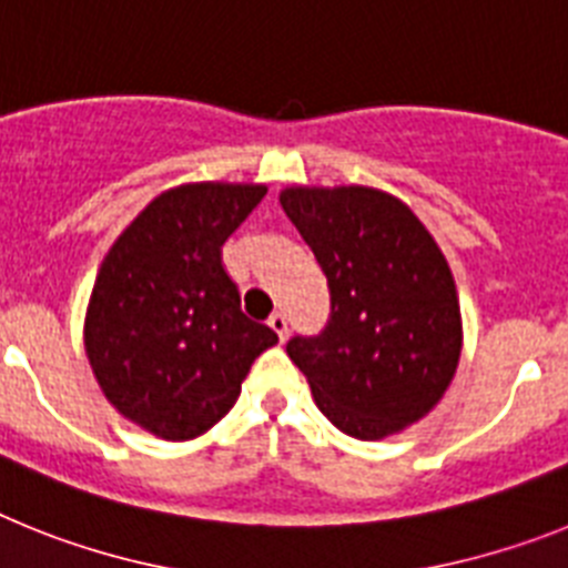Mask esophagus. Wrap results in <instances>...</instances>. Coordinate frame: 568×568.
Listing matches in <instances>:
<instances>
[{
    "instance_id": "esophagus-1",
    "label": "esophagus",
    "mask_w": 568,
    "mask_h": 568,
    "mask_svg": "<svg viewBox=\"0 0 568 568\" xmlns=\"http://www.w3.org/2000/svg\"><path fill=\"white\" fill-rule=\"evenodd\" d=\"M268 325H271V328H274V332H277L280 339L288 337V320H285L283 312H274V314H271Z\"/></svg>"
}]
</instances>
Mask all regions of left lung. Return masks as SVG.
Returning a JSON list of instances; mask_svg holds the SVG:
<instances>
[{"label":"left lung","mask_w":568,"mask_h":568,"mask_svg":"<svg viewBox=\"0 0 568 568\" xmlns=\"http://www.w3.org/2000/svg\"><path fill=\"white\" fill-rule=\"evenodd\" d=\"M280 205L332 291L325 332L285 345L317 408L357 440L423 420L452 386L463 348L440 245L406 202L368 185H291Z\"/></svg>","instance_id":"8db88e82"}]
</instances>
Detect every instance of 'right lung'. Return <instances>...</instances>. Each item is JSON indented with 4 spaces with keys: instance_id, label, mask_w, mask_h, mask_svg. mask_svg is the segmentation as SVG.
I'll return each instance as SVG.
<instances>
[{
    "instance_id": "add662e5",
    "label": "right lung",
    "mask_w": 568,
    "mask_h": 568,
    "mask_svg": "<svg viewBox=\"0 0 568 568\" xmlns=\"http://www.w3.org/2000/svg\"><path fill=\"white\" fill-rule=\"evenodd\" d=\"M256 182H185L131 220L102 260L85 308V354L102 394L162 440L220 423L277 343L240 308L223 243L265 196Z\"/></svg>"
}]
</instances>
